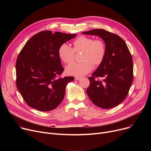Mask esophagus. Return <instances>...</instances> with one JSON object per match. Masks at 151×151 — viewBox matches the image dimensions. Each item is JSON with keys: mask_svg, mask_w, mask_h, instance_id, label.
Returning a JSON list of instances; mask_svg holds the SVG:
<instances>
[{"mask_svg": "<svg viewBox=\"0 0 151 151\" xmlns=\"http://www.w3.org/2000/svg\"><path fill=\"white\" fill-rule=\"evenodd\" d=\"M81 78V77H78V76H76V77H75V80H76V81H78V80H80Z\"/></svg>", "mask_w": 151, "mask_h": 151, "instance_id": "1", "label": "esophagus"}]
</instances>
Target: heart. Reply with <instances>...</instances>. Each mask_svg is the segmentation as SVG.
<instances>
[{
  "mask_svg": "<svg viewBox=\"0 0 151 151\" xmlns=\"http://www.w3.org/2000/svg\"><path fill=\"white\" fill-rule=\"evenodd\" d=\"M73 45L72 48L68 45L63 43L58 49L59 58L66 63L74 59L75 52L83 51L82 62H71L66 67L65 71L69 75L80 76L88 74L92 70L93 65H100L105 59L106 47L102 40L81 35L75 40Z\"/></svg>",
  "mask_w": 151,
  "mask_h": 151,
  "instance_id": "b5f03b06",
  "label": "heart"
}]
</instances>
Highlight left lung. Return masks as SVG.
<instances>
[{"instance_id": "1", "label": "left lung", "mask_w": 151, "mask_h": 151, "mask_svg": "<svg viewBox=\"0 0 151 151\" xmlns=\"http://www.w3.org/2000/svg\"><path fill=\"white\" fill-rule=\"evenodd\" d=\"M82 34L99 35L106 47L105 59L89 77L90 85L86 92L93 104L109 109L125 100L133 80V65L131 53L124 40L104 29H93ZM103 79L99 80V78Z\"/></svg>"}]
</instances>
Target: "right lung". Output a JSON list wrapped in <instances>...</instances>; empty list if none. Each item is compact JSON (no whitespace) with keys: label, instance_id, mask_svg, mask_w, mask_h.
Masks as SVG:
<instances>
[{"label":"right lung","instance_id":"add662e5","mask_svg":"<svg viewBox=\"0 0 151 151\" xmlns=\"http://www.w3.org/2000/svg\"><path fill=\"white\" fill-rule=\"evenodd\" d=\"M75 36L44 30L32 37L22 48L16 62V83L29 106L49 111L62 101L66 86L74 80V77L60 76L64 69L58 49Z\"/></svg>","mask_w":151,"mask_h":151}]
</instances>
